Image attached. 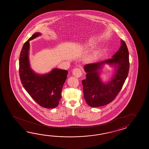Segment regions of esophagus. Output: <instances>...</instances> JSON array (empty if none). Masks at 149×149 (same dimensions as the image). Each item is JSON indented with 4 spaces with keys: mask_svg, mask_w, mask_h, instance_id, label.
<instances>
[{
    "mask_svg": "<svg viewBox=\"0 0 149 149\" xmlns=\"http://www.w3.org/2000/svg\"><path fill=\"white\" fill-rule=\"evenodd\" d=\"M72 74L73 76L77 78H79L82 76V70L81 68H74L72 71Z\"/></svg>",
    "mask_w": 149,
    "mask_h": 149,
    "instance_id": "esophagus-1",
    "label": "esophagus"
}]
</instances>
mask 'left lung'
Instances as JSON below:
<instances>
[{"label":"left lung","mask_w":149,"mask_h":149,"mask_svg":"<svg viewBox=\"0 0 149 149\" xmlns=\"http://www.w3.org/2000/svg\"><path fill=\"white\" fill-rule=\"evenodd\" d=\"M112 57L101 62L88 64L84 67L87 74L86 79L81 81L84 97L86 102L91 107H101L113 101L120 92L127 77L130 69L129 52L125 41L121 40L119 50ZM104 63L118 65L114 78L106 85L100 81L97 71Z\"/></svg>","instance_id":"8db88e82"}]
</instances>
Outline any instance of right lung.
<instances>
[{"label": "right lung", "mask_w": 149, "mask_h": 149, "mask_svg": "<svg viewBox=\"0 0 149 149\" xmlns=\"http://www.w3.org/2000/svg\"><path fill=\"white\" fill-rule=\"evenodd\" d=\"M40 35L35 33L23 46L19 55V78L24 89L38 104L43 108L53 109L60 103L68 72L55 69L48 74L39 76L31 70L28 60L29 41Z\"/></svg>", "instance_id": "add662e5"}]
</instances>
